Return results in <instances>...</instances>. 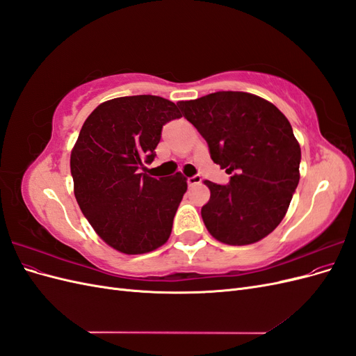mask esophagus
Listing matches in <instances>:
<instances>
[{"label":"esophagus","mask_w":356,"mask_h":356,"mask_svg":"<svg viewBox=\"0 0 356 356\" xmlns=\"http://www.w3.org/2000/svg\"><path fill=\"white\" fill-rule=\"evenodd\" d=\"M200 182H202V177H199V175H195V177H190V178H187V184H188V187L197 186V184H200Z\"/></svg>","instance_id":"34e87169"}]
</instances>
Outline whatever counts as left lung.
<instances>
[{"label": "left lung", "mask_w": 356, "mask_h": 356, "mask_svg": "<svg viewBox=\"0 0 356 356\" xmlns=\"http://www.w3.org/2000/svg\"><path fill=\"white\" fill-rule=\"evenodd\" d=\"M187 120L207 139L227 186L211 191L202 218L212 238L242 246L270 234L285 217L300 181L301 149L288 118L260 96L215 92L179 101Z\"/></svg>", "instance_id": "1"}]
</instances>
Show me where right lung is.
<instances>
[{"label": "right lung", "mask_w": 356, "mask_h": 356, "mask_svg": "<svg viewBox=\"0 0 356 356\" xmlns=\"http://www.w3.org/2000/svg\"><path fill=\"white\" fill-rule=\"evenodd\" d=\"M174 102L153 95L122 96L96 106L71 152L74 195L96 234L135 255L165 245L187 178L143 174L153 161L161 127L179 118Z\"/></svg>", "instance_id": "right-lung-1"}]
</instances>
